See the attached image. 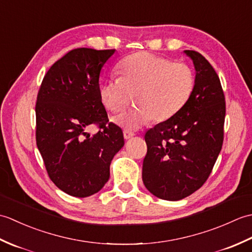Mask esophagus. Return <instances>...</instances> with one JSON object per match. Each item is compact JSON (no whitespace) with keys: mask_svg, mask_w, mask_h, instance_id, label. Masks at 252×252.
I'll return each mask as SVG.
<instances>
[{"mask_svg":"<svg viewBox=\"0 0 252 252\" xmlns=\"http://www.w3.org/2000/svg\"><path fill=\"white\" fill-rule=\"evenodd\" d=\"M134 135H135V133L132 131H129V130L123 131V136H125L126 140H130V138H132Z\"/></svg>","mask_w":252,"mask_h":252,"instance_id":"1","label":"esophagus"}]
</instances>
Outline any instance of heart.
I'll list each match as a JSON object with an SVG mask.
<instances>
[{
	"label": "heart",
	"mask_w": 252,
	"mask_h": 252,
	"mask_svg": "<svg viewBox=\"0 0 252 252\" xmlns=\"http://www.w3.org/2000/svg\"><path fill=\"white\" fill-rule=\"evenodd\" d=\"M119 72L120 77H111L100 85V99L107 109L120 114L135 95L138 104L117 119L122 126L132 129L152 119L161 122L175 116L190 99L196 85L189 65L147 52L125 58Z\"/></svg>",
	"instance_id": "1"
}]
</instances>
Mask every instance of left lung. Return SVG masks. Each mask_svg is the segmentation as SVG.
I'll list each match as a JSON object with an SVG mask.
<instances>
[{"mask_svg":"<svg viewBox=\"0 0 252 252\" xmlns=\"http://www.w3.org/2000/svg\"><path fill=\"white\" fill-rule=\"evenodd\" d=\"M185 53L196 69L194 93L178 114L145 133L144 185L171 201L183 199L206 183L224 140L225 96L220 79L200 53Z\"/></svg>","mask_w":252,"mask_h":252,"instance_id":"obj_1","label":"left lung"}]
</instances>
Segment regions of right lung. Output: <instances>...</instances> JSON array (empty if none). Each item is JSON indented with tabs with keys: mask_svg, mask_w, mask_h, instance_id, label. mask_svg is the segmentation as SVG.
<instances>
[{
	"mask_svg": "<svg viewBox=\"0 0 252 252\" xmlns=\"http://www.w3.org/2000/svg\"><path fill=\"white\" fill-rule=\"evenodd\" d=\"M115 50L79 47L52 65L35 104V141L46 172L58 189L89 197L103 189L109 165L125 145L99 95V72ZM92 125L99 131L87 133Z\"/></svg>",
	"mask_w": 252,
	"mask_h": 252,
	"instance_id": "add662e5",
	"label": "right lung"
}]
</instances>
